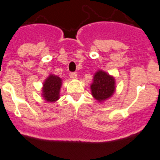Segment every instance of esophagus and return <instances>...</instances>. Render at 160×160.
Listing matches in <instances>:
<instances>
[{"label": "esophagus", "instance_id": "34e87169", "mask_svg": "<svg viewBox=\"0 0 160 160\" xmlns=\"http://www.w3.org/2000/svg\"><path fill=\"white\" fill-rule=\"evenodd\" d=\"M69 77H71L72 79H76L77 77V74L76 72H71L69 74Z\"/></svg>", "mask_w": 160, "mask_h": 160}]
</instances>
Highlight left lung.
Instances as JSON below:
<instances>
[{
  "label": "left lung",
  "instance_id": "8db88e82",
  "mask_svg": "<svg viewBox=\"0 0 160 160\" xmlns=\"http://www.w3.org/2000/svg\"><path fill=\"white\" fill-rule=\"evenodd\" d=\"M90 88L92 96L98 102L102 103L110 99L116 92V79L103 70H98L93 75Z\"/></svg>",
  "mask_w": 160,
  "mask_h": 160
}]
</instances>
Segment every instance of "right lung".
<instances>
[{"label": "right lung", "instance_id": "obj_1", "mask_svg": "<svg viewBox=\"0 0 160 160\" xmlns=\"http://www.w3.org/2000/svg\"><path fill=\"white\" fill-rule=\"evenodd\" d=\"M62 82V79L53 74H50L45 79L41 90V96L45 101L53 103L60 99V91Z\"/></svg>", "mask_w": 160, "mask_h": 160}]
</instances>
